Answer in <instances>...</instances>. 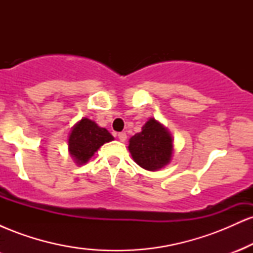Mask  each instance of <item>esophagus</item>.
Masks as SVG:
<instances>
[{
    "label": "esophagus",
    "mask_w": 253,
    "mask_h": 253,
    "mask_svg": "<svg viewBox=\"0 0 253 253\" xmlns=\"http://www.w3.org/2000/svg\"><path fill=\"white\" fill-rule=\"evenodd\" d=\"M118 136H119V139H120V141H125L127 139V134L125 132H120L118 134Z\"/></svg>",
    "instance_id": "34e87169"
}]
</instances>
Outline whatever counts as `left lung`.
<instances>
[{"label": "left lung", "mask_w": 253, "mask_h": 253, "mask_svg": "<svg viewBox=\"0 0 253 253\" xmlns=\"http://www.w3.org/2000/svg\"><path fill=\"white\" fill-rule=\"evenodd\" d=\"M170 132L161 123L151 118L141 132L129 139L128 150L139 167L157 171L170 163L173 151Z\"/></svg>", "instance_id": "8db88e82"}]
</instances>
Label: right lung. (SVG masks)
<instances>
[{"label": "right lung", "mask_w": 253, "mask_h": 253, "mask_svg": "<svg viewBox=\"0 0 253 253\" xmlns=\"http://www.w3.org/2000/svg\"><path fill=\"white\" fill-rule=\"evenodd\" d=\"M106 128L97 126L90 119L83 118L72 127L69 135V152L78 165L85 164L103 144L113 140Z\"/></svg>", "instance_id": "add662e5"}]
</instances>
